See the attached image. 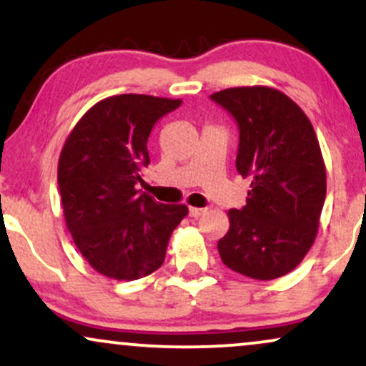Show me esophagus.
Instances as JSON below:
<instances>
[{
    "instance_id": "34e87169",
    "label": "esophagus",
    "mask_w": 366,
    "mask_h": 366,
    "mask_svg": "<svg viewBox=\"0 0 366 366\" xmlns=\"http://www.w3.org/2000/svg\"><path fill=\"white\" fill-rule=\"evenodd\" d=\"M204 213H207V208H194V207L189 208V215L194 217V218L204 215Z\"/></svg>"
}]
</instances>
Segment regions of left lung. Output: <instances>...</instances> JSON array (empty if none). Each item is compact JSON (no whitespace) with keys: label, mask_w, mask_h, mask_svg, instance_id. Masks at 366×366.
<instances>
[{"label":"left lung","mask_w":366,"mask_h":366,"mask_svg":"<svg viewBox=\"0 0 366 366\" xmlns=\"http://www.w3.org/2000/svg\"><path fill=\"white\" fill-rule=\"evenodd\" d=\"M209 98L237 122L236 169L251 179L246 207L229 209L218 241L224 264L251 279L294 270L315 242L327 175L312 122L284 92L230 87Z\"/></svg>","instance_id":"1"}]
</instances>
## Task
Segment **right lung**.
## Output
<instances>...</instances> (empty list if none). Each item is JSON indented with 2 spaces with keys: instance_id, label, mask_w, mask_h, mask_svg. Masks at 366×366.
Here are the masks:
<instances>
[{
  "instance_id": "right-lung-1",
  "label": "right lung",
  "mask_w": 366,
  "mask_h": 366,
  "mask_svg": "<svg viewBox=\"0 0 366 366\" xmlns=\"http://www.w3.org/2000/svg\"><path fill=\"white\" fill-rule=\"evenodd\" d=\"M180 99L119 94L96 103L77 122L58 162L65 222L96 272L136 280L165 262L186 204H163L137 189L149 165L153 125Z\"/></svg>"
}]
</instances>
